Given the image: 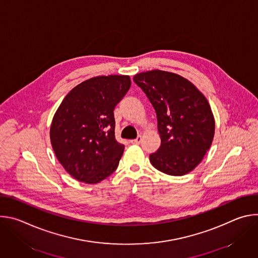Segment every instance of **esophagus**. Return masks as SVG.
<instances>
[{
	"mask_svg": "<svg viewBox=\"0 0 258 258\" xmlns=\"http://www.w3.org/2000/svg\"><path fill=\"white\" fill-rule=\"evenodd\" d=\"M132 144H136V145H138V144H140L141 142H142V137L141 136H139L137 139H135V140H131L130 141Z\"/></svg>",
	"mask_w": 258,
	"mask_h": 258,
	"instance_id": "34e87169",
	"label": "esophagus"
}]
</instances>
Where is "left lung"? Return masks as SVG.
<instances>
[{
    "label": "left lung",
    "mask_w": 258,
    "mask_h": 258,
    "mask_svg": "<svg viewBox=\"0 0 258 258\" xmlns=\"http://www.w3.org/2000/svg\"><path fill=\"white\" fill-rule=\"evenodd\" d=\"M134 82L155 109L161 145L150 154L151 164L169 175L192 171L209 150L215 122L204 95L176 73L151 70L138 73Z\"/></svg>",
    "instance_id": "8db88e82"
}]
</instances>
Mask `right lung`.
<instances>
[{
  "label": "right lung",
  "mask_w": 258,
  "mask_h": 258,
  "mask_svg": "<svg viewBox=\"0 0 258 258\" xmlns=\"http://www.w3.org/2000/svg\"><path fill=\"white\" fill-rule=\"evenodd\" d=\"M131 84L128 76L96 77L63 99L50 139L57 159L72 177L97 183L117 168L124 146L115 139L113 111Z\"/></svg>",
  "instance_id": "obj_1"
}]
</instances>
